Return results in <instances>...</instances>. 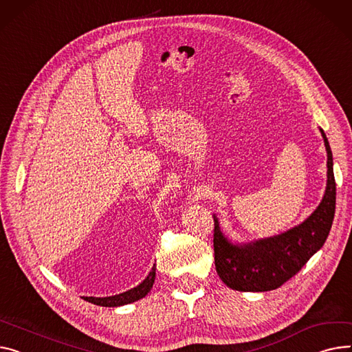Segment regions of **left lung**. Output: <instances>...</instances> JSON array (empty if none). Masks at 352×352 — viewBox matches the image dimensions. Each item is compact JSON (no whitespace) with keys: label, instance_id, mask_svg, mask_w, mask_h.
Here are the masks:
<instances>
[{"label":"left lung","instance_id":"1","mask_svg":"<svg viewBox=\"0 0 352 352\" xmlns=\"http://www.w3.org/2000/svg\"><path fill=\"white\" fill-rule=\"evenodd\" d=\"M320 133L327 151V184L321 202L307 219L274 236L233 242L214 215L215 267L232 290H274L292 278L325 243L336 214V179L329 138L322 129Z\"/></svg>","mask_w":352,"mask_h":352}]
</instances>
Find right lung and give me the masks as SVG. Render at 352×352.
I'll return each mask as SVG.
<instances>
[{"label":"right lung","mask_w":352,"mask_h":352,"mask_svg":"<svg viewBox=\"0 0 352 352\" xmlns=\"http://www.w3.org/2000/svg\"><path fill=\"white\" fill-rule=\"evenodd\" d=\"M154 280H155V265L153 266V269L150 270V273L147 274V277L143 280L142 283L124 293L109 296V297H83V298L91 304H96V306H102V307L126 306V304L134 302L137 300H142L143 297H146L150 293V290L153 289Z\"/></svg>","instance_id":"obj_1"}]
</instances>
